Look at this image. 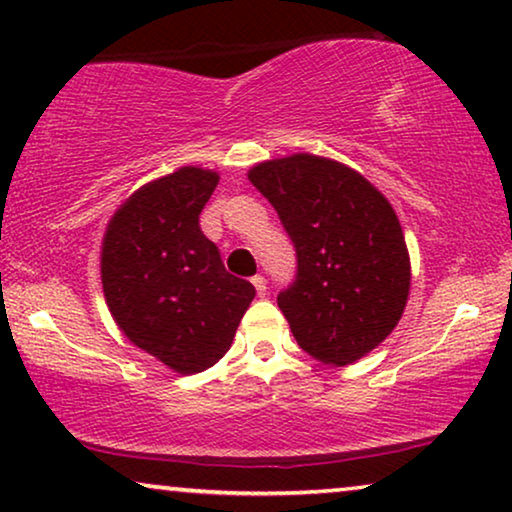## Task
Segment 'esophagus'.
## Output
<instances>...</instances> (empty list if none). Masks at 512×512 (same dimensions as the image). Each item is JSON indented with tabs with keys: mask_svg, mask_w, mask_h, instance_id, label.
<instances>
[{
	"mask_svg": "<svg viewBox=\"0 0 512 512\" xmlns=\"http://www.w3.org/2000/svg\"><path fill=\"white\" fill-rule=\"evenodd\" d=\"M251 284L256 286V293L261 298H265V291H268V286H265V277L263 275H256L254 279H251Z\"/></svg>",
	"mask_w": 512,
	"mask_h": 512,
	"instance_id": "1",
	"label": "esophagus"
}]
</instances>
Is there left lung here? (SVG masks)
I'll return each instance as SVG.
<instances>
[{"label":"left lung","mask_w":512,"mask_h":512,"mask_svg":"<svg viewBox=\"0 0 512 512\" xmlns=\"http://www.w3.org/2000/svg\"><path fill=\"white\" fill-rule=\"evenodd\" d=\"M296 247V279L277 305L300 349L347 366L403 317L410 256L389 200L352 167L293 153L249 170Z\"/></svg>","instance_id":"left-lung-1"}]
</instances>
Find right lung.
Returning <instances> with one entry per match:
<instances>
[{"instance_id":"1","label":"right lung","mask_w":512,"mask_h":512,"mask_svg":"<svg viewBox=\"0 0 512 512\" xmlns=\"http://www.w3.org/2000/svg\"><path fill=\"white\" fill-rule=\"evenodd\" d=\"M219 174L179 167L130 195L102 242V289L132 345L179 375L202 373L230 349L256 296L223 268L200 230Z\"/></svg>"}]
</instances>
